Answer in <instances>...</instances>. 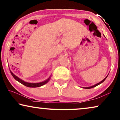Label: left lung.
<instances>
[{
    "instance_id": "8db88e82",
    "label": "left lung",
    "mask_w": 120,
    "mask_h": 120,
    "mask_svg": "<svg viewBox=\"0 0 120 120\" xmlns=\"http://www.w3.org/2000/svg\"><path fill=\"white\" fill-rule=\"evenodd\" d=\"M108 75H107V76H106L105 78V79H103V80H102L101 82H100L99 83H98L97 84H94V85H92V86H89V87H83V88H84V89H91V88H93V87H96V86H97V85L100 84H101V83H102V82H104V81L105 80V79H106V78L107 77Z\"/></svg>"
}]
</instances>
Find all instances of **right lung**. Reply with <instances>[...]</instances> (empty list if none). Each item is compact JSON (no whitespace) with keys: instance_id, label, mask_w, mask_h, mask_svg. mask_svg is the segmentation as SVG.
<instances>
[{"instance_id":"right-lung-1","label":"right lung","mask_w":120,"mask_h":120,"mask_svg":"<svg viewBox=\"0 0 120 120\" xmlns=\"http://www.w3.org/2000/svg\"><path fill=\"white\" fill-rule=\"evenodd\" d=\"M10 70V72L11 74H12V75L13 76V77L17 81H18L19 82H20V83H21L23 85H25V86H27V87H40L41 86H42V85H44L45 84H46V83L48 82L51 79V75H50V76L49 77L48 79L44 81L43 82H39V83H29V82H26L24 81L23 80H22L20 78L18 77V76H16L15 75H14V74H13L12 71L9 69Z\"/></svg>"}]
</instances>
